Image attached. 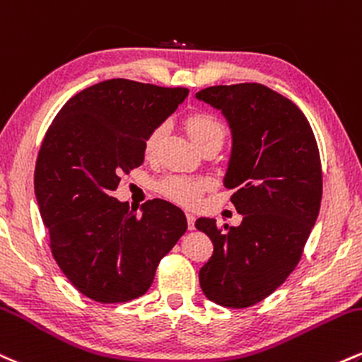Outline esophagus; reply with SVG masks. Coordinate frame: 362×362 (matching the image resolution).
Here are the masks:
<instances>
[{"label":"esophagus","instance_id":"34e87169","mask_svg":"<svg viewBox=\"0 0 362 362\" xmlns=\"http://www.w3.org/2000/svg\"><path fill=\"white\" fill-rule=\"evenodd\" d=\"M187 223H189V229L195 228V216L190 214V212H187Z\"/></svg>","mask_w":362,"mask_h":362}]
</instances>
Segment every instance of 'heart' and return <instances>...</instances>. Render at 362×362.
<instances>
[{
    "label": "heart",
    "instance_id": "b5f03b06",
    "mask_svg": "<svg viewBox=\"0 0 362 362\" xmlns=\"http://www.w3.org/2000/svg\"><path fill=\"white\" fill-rule=\"evenodd\" d=\"M185 128L189 132L190 138L197 143V146H204L206 143L211 141H224L226 129L224 124L221 123L219 117L207 111H195L190 112L189 116L185 117ZM165 134V124H158L148 133L145 138V145H143V150H145L146 156H153L158 150L160 141H162ZM211 187V180L206 177L199 175H184V173H172V175H167L165 178L156 184V190L172 200V202L180 204V206L192 207L199 202L202 194Z\"/></svg>",
    "mask_w": 362,
    "mask_h": 362
}]
</instances>
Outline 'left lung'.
I'll list each match as a JSON object with an SVG mask.
<instances>
[{"mask_svg": "<svg viewBox=\"0 0 362 362\" xmlns=\"http://www.w3.org/2000/svg\"><path fill=\"white\" fill-rule=\"evenodd\" d=\"M228 119L230 148L224 185L243 216L238 228L200 217L195 228L214 245L200 268L204 295L245 308L272 295L302 258L322 200L319 146L305 115L267 86H212L195 94Z\"/></svg>", "mask_w": 362, "mask_h": 362, "instance_id": "left-lung-1", "label": "left lung"}]
</instances>
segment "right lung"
Listing matches in <instances>:
<instances>
[{"label":"right lung","mask_w":362,"mask_h":362,"mask_svg":"<svg viewBox=\"0 0 362 362\" xmlns=\"http://www.w3.org/2000/svg\"><path fill=\"white\" fill-rule=\"evenodd\" d=\"M185 87L110 79L81 90L52 121L35 165V197L52 255L69 281L99 303L141 297L160 259L187 230L162 199L141 214L112 197L121 173L145 160V138L184 103Z\"/></svg>","instance_id":"obj_1"}]
</instances>
